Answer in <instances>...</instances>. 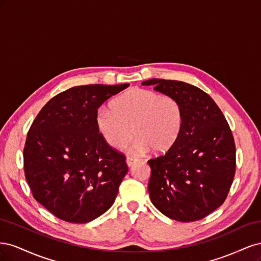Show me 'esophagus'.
<instances>
[{"instance_id": "obj_1", "label": "esophagus", "mask_w": 261, "mask_h": 261, "mask_svg": "<svg viewBox=\"0 0 261 261\" xmlns=\"http://www.w3.org/2000/svg\"><path fill=\"white\" fill-rule=\"evenodd\" d=\"M138 160L136 159V158H133V156H127L126 158V163H127L128 167H132V165L134 163H136Z\"/></svg>"}]
</instances>
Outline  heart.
<instances>
[{
  "label": "heart",
  "instance_id": "1",
  "mask_svg": "<svg viewBox=\"0 0 261 261\" xmlns=\"http://www.w3.org/2000/svg\"><path fill=\"white\" fill-rule=\"evenodd\" d=\"M98 129L107 143L121 150L134 134L133 151H168L177 141L184 126V109L178 99L153 90L135 88L112 102V110L100 108L96 115Z\"/></svg>",
  "mask_w": 261,
  "mask_h": 261
}]
</instances>
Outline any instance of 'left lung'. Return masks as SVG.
Segmentation results:
<instances>
[{"instance_id": "left-lung-1", "label": "left lung", "mask_w": 261, "mask_h": 261, "mask_svg": "<svg viewBox=\"0 0 261 261\" xmlns=\"http://www.w3.org/2000/svg\"><path fill=\"white\" fill-rule=\"evenodd\" d=\"M141 85L175 97L184 109V126L175 145L148 160L150 199L170 219H203L224 202L233 183L236 150L230 126L216 102L198 87L159 78Z\"/></svg>"}]
</instances>
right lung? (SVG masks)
<instances>
[{"label":"right lung","instance_id":"1","mask_svg":"<svg viewBox=\"0 0 261 261\" xmlns=\"http://www.w3.org/2000/svg\"><path fill=\"white\" fill-rule=\"evenodd\" d=\"M123 85L77 86L53 97L27 134L23 170L34 198L57 218L87 223L112 206L128 171L99 133L96 115Z\"/></svg>","mask_w":261,"mask_h":261}]
</instances>
